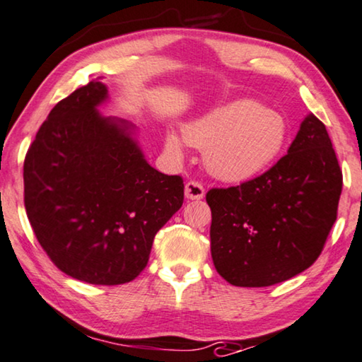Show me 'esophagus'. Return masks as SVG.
<instances>
[{"mask_svg": "<svg viewBox=\"0 0 362 362\" xmlns=\"http://www.w3.org/2000/svg\"><path fill=\"white\" fill-rule=\"evenodd\" d=\"M185 197L188 199H202L204 197V187L197 180L187 182L185 185Z\"/></svg>", "mask_w": 362, "mask_h": 362, "instance_id": "esophagus-1", "label": "esophagus"}]
</instances>
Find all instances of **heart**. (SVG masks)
I'll use <instances>...</instances> for the list:
<instances>
[{
	"label": "heart",
	"instance_id": "1",
	"mask_svg": "<svg viewBox=\"0 0 362 362\" xmlns=\"http://www.w3.org/2000/svg\"><path fill=\"white\" fill-rule=\"evenodd\" d=\"M288 134L281 113L252 99L219 107L185 129L187 141L204 151L209 172L229 182L249 180L268 169L283 154ZM167 143L179 153L175 134H169Z\"/></svg>",
	"mask_w": 362,
	"mask_h": 362
}]
</instances>
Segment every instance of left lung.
<instances>
[{
    "mask_svg": "<svg viewBox=\"0 0 362 362\" xmlns=\"http://www.w3.org/2000/svg\"><path fill=\"white\" fill-rule=\"evenodd\" d=\"M341 187L332 139L310 113L272 169L206 193L216 272L242 288H265L304 272L335 224Z\"/></svg>",
    "mask_w": 362,
    "mask_h": 362,
    "instance_id": "left-lung-1",
    "label": "left lung"
}]
</instances>
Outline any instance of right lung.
<instances>
[{"mask_svg":"<svg viewBox=\"0 0 362 362\" xmlns=\"http://www.w3.org/2000/svg\"><path fill=\"white\" fill-rule=\"evenodd\" d=\"M90 81L58 102L24 160V204L48 258L79 281L115 286L148 265L154 235L179 211L183 179L151 167L132 125L97 105Z\"/></svg>","mask_w":362,"mask_h":362,"instance_id":"right-lung-1","label":"right lung"}]
</instances>
